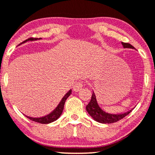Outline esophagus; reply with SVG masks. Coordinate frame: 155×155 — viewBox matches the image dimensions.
<instances>
[{
    "label": "esophagus",
    "mask_w": 155,
    "mask_h": 155,
    "mask_svg": "<svg viewBox=\"0 0 155 155\" xmlns=\"http://www.w3.org/2000/svg\"><path fill=\"white\" fill-rule=\"evenodd\" d=\"M82 87H83V83L82 82H76L73 87V90L74 91H79L82 89Z\"/></svg>",
    "instance_id": "34e87169"
}]
</instances>
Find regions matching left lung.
Wrapping results in <instances>:
<instances>
[{
	"instance_id": "obj_1",
	"label": "left lung",
	"mask_w": 155,
	"mask_h": 155,
	"mask_svg": "<svg viewBox=\"0 0 155 155\" xmlns=\"http://www.w3.org/2000/svg\"><path fill=\"white\" fill-rule=\"evenodd\" d=\"M123 47L124 48H132L134 49V47L132 46V45L128 44V43H123L121 42ZM87 112L91 116L92 118L96 121L101 123V124H111V123L117 122L119 120H121L127 115H128L132 110L127 111V112L119 114H109L103 110L102 109L99 107V104H98L97 101V98H96V95L94 92L93 91L92 94L91 101L88 104V105L86 107Z\"/></svg>"
}]
</instances>
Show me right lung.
I'll return each mask as SVG.
<instances>
[{"label": "right lung", "instance_id": "obj_1", "mask_svg": "<svg viewBox=\"0 0 155 155\" xmlns=\"http://www.w3.org/2000/svg\"><path fill=\"white\" fill-rule=\"evenodd\" d=\"M33 40H36V39L28 38L27 39V40H25V41H23V43L29 41H33ZM71 89H70L69 91L66 94L65 96L62 98V99L61 100L57 107H56V109H55L53 111H51L50 114L46 115V116L42 117H38V118H34V117H31L28 116H25V117H26L27 118H28L29 119H31V120L36 121V122L41 123V124H49V123H51L53 121L57 120V119L60 117L61 115L62 112H63L64 104H65L66 100L67 99V98L71 95Z\"/></svg>", "mask_w": 155, "mask_h": 155}]
</instances>
